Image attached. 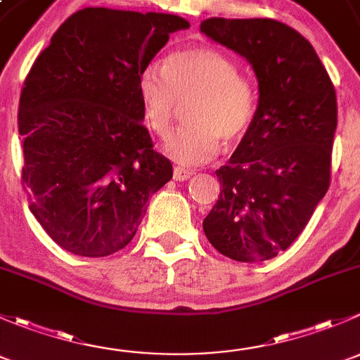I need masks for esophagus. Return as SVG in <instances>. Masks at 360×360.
Returning <instances> with one entry per match:
<instances>
[{
    "instance_id": "esophagus-1",
    "label": "esophagus",
    "mask_w": 360,
    "mask_h": 360,
    "mask_svg": "<svg viewBox=\"0 0 360 360\" xmlns=\"http://www.w3.org/2000/svg\"><path fill=\"white\" fill-rule=\"evenodd\" d=\"M191 176H193V170L184 169V167H179V165L174 167V179L176 181H186L190 179Z\"/></svg>"
}]
</instances>
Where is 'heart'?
I'll return each instance as SVG.
<instances>
[{
  "mask_svg": "<svg viewBox=\"0 0 360 360\" xmlns=\"http://www.w3.org/2000/svg\"><path fill=\"white\" fill-rule=\"evenodd\" d=\"M144 120L158 136H167L177 103L188 123L167 139L165 151L184 165H198L216 157L221 139H240L256 115L257 94L231 57L216 49L170 52L162 68H144L137 79Z\"/></svg>",
  "mask_w": 360,
  "mask_h": 360,
  "instance_id": "1",
  "label": "heart"
}]
</instances>
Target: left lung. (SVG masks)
Instances as JSON below:
<instances>
[{"label":"left lung","instance_id":"left-lung-1","mask_svg":"<svg viewBox=\"0 0 360 360\" xmlns=\"http://www.w3.org/2000/svg\"><path fill=\"white\" fill-rule=\"evenodd\" d=\"M200 31L240 53L259 82L252 123L216 170L221 193L203 231L230 259H270L296 240L331 184L335 85L310 41L284 22L212 17Z\"/></svg>","mask_w":360,"mask_h":360}]
</instances>
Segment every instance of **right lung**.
I'll return each mask as SVG.
<instances>
[{
  "mask_svg": "<svg viewBox=\"0 0 360 360\" xmlns=\"http://www.w3.org/2000/svg\"><path fill=\"white\" fill-rule=\"evenodd\" d=\"M169 13L83 8L29 69L19 103L29 209L63 249L104 257L125 248L146 202L172 177L153 150L137 92L170 32Z\"/></svg>",
  "mask_w": 360,
  "mask_h": 360,
  "instance_id": "add662e5",
  "label": "right lung"
}]
</instances>
